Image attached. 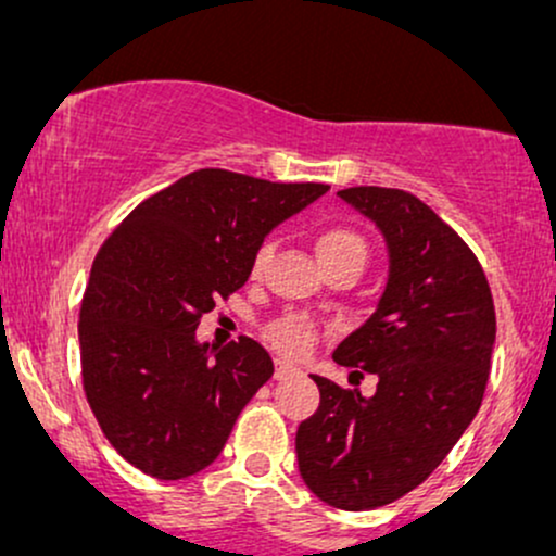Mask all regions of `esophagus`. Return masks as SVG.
<instances>
[{
  "instance_id": "34e87169",
  "label": "esophagus",
  "mask_w": 556,
  "mask_h": 556,
  "mask_svg": "<svg viewBox=\"0 0 556 556\" xmlns=\"http://www.w3.org/2000/svg\"><path fill=\"white\" fill-rule=\"evenodd\" d=\"M290 376H300V368L292 366V363H287V361L274 363V379L285 381V379H290Z\"/></svg>"
}]
</instances>
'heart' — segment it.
<instances>
[{
  "label": "heart",
  "instance_id": "1",
  "mask_svg": "<svg viewBox=\"0 0 556 556\" xmlns=\"http://www.w3.org/2000/svg\"><path fill=\"white\" fill-rule=\"evenodd\" d=\"M314 251L321 266L355 264L361 269L363 261H366L368 248H366V240H363V235L355 232L353 227L331 225V227H324L321 232L316 235ZM269 253H271V245L269 242H264V245L256 251V256H253V274L264 269L266 261H269ZM269 340L287 355H305L311 350V344H314V329H311V324L305 321V318L290 316V318H282L279 324H274L269 329Z\"/></svg>",
  "mask_w": 556,
  "mask_h": 556
}]
</instances>
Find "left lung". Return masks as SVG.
Wrapping results in <instances>:
<instances>
[{
	"label": "left lung",
	"instance_id": "8db88e82",
	"mask_svg": "<svg viewBox=\"0 0 556 556\" xmlns=\"http://www.w3.org/2000/svg\"><path fill=\"white\" fill-rule=\"evenodd\" d=\"M337 195L384 238L387 282L331 358L379 384L366 397L314 376L321 402L298 426L295 452L318 500L358 513L424 483L473 424L496 316L473 251L420 198L376 185Z\"/></svg>",
	"mask_w": 556,
	"mask_h": 556
}]
</instances>
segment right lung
I'll return each mask as SVG.
<instances>
[{"label": "right lung", "mask_w": 556, "mask_h": 556, "mask_svg": "<svg viewBox=\"0 0 556 556\" xmlns=\"http://www.w3.org/2000/svg\"><path fill=\"white\" fill-rule=\"evenodd\" d=\"M329 185L198 169L146 198L96 253L80 305L83 389L101 431L146 476L180 481L225 450L242 407L271 379L251 337H195L240 290L266 235Z\"/></svg>", "instance_id": "add662e5"}]
</instances>
